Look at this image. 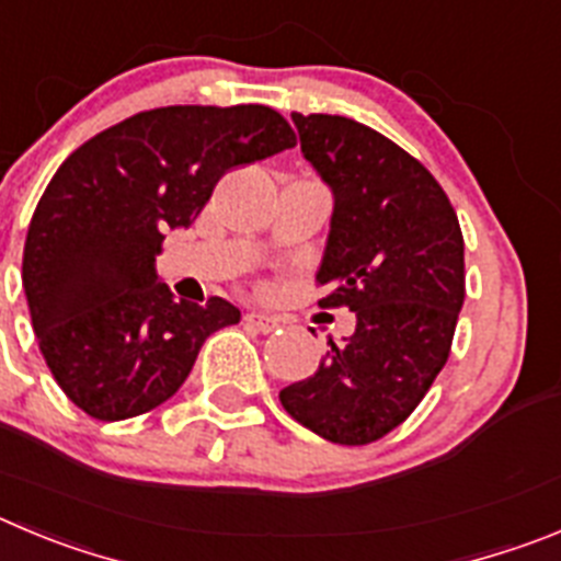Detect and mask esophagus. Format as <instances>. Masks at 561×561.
I'll list each match as a JSON object with an SVG mask.
<instances>
[{
	"mask_svg": "<svg viewBox=\"0 0 561 561\" xmlns=\"http://www.w3.org/2000/svg\"><path fill=\"white\" fill-rule=\"evenodd\" d=\"M244 320H247V325H253L255 331H261V333H272L280 328V320H277V317L264 314V311H247Z\"/></svg>",
	"mask_w": 561,
	"mask_h": 561,
	"instance_id": "obj_1",
	"label": "esophagus"
}]
</instances>
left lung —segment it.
<instances>
[{"mask_svg":"<svg viewBox=\"0 0 561 561\" xmlns=\"http://www.w3.org/2000/svg\"><path fill=\"white\" fill-rule=\"evenodd\" d=\"M306 161L333 188L317 284L356 331L311 378L280 389L291 417L336 445L398 428L431 389L465 302V239L448 194L414 156L347 116L291 113Z\"/></svg>","mask_w":561,"mask_h":561,"instance_id":"8db88e82","label":"left lung"}]
</instances>
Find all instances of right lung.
Segmentation results:
<instances>
[{"mask_svg":"<svg viewBox=\"0 0 561 561\" xmlns=\"http://www.w3.org/2000/svg\"><path fill=\"white\" fill-rule=\"evenodd\" d=\"M266 105L141 111L77 147L30 222L22 284L41 356L66 398L102 423L172 398L205 339L236 325L222 297L172 300L163 230L188 228L228 169L295 147Z\"/></svg>","mask_w":561,"mask_h":561,"instance_id":"add662e5","label":"right lung"}]
</instances>
